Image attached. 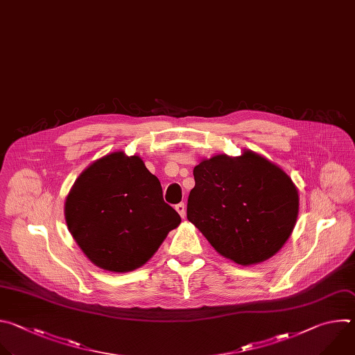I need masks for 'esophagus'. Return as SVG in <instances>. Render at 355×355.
<instances>
[{
  "instance_id": "34e87169",
  "label": "esophagus",
  "mask_w": 355,
  "mask_h": 355,
  "mask_svg": "<svg viewBox=\"0 0 355 355\" xmlns=\"http://www.w3.org/2000/svg\"><path fill=\"white\" fill-rule=\"evenodd\" d=\"M175 209L178 211V214H179L182 218H184V216H186V205H184V202L176 204V205H175Z\"/></svg>"
}]
</instances>
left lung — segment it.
I'll return each mask as SVG.
<instances>
[{"label":"left lung","mask_w":355,"mask_h":355,"mask_svg":"<svg viewBox=\"0 0 355 355\" xmlns=\"http://www.w3.org/2000/svg\"><path fill=\"white\" fill-rule=\"evenodd\" d=\"M193 175L187 220L221 256L241 266L261 263L291 236L298 189L267 158L250 150L218 154L201 159Z\"/></svg>","instance_id":"obj_1"}]
</instances>
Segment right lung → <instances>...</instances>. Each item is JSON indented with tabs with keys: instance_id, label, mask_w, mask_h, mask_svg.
I'll return each mask as SVG.
<instances>
[{
	"instance_id": "obj_1",
	"label": "right lung",
	"mask_w": 355,
	"mask_h": 355,
	"mask_svg": "<svg viewBox=\"0 0 355 355\" xmlns=\"http://www.w3.org/2000/svg\"><path fill=\"white\" fill-rule=\"evenodd\" d=\"M69 234L99 268L144 266L180 216L164 201L161 182L138 155L110 153L87 166L65 198Z\"/></svg>"
}]
</instances>
